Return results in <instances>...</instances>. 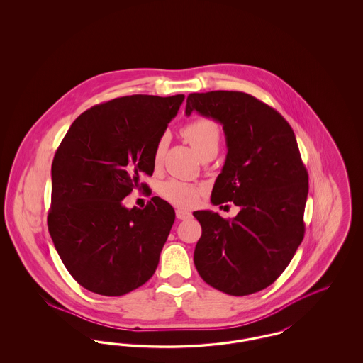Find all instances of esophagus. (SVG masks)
I'll return each instance as SVG.
<instances>
[{"label":"esophagus","instance_id":"34e87169","mask_svg":"<svg viewBox=\"0 0 363 363\" xmlns=\"http://www.w3.org/2000/svg\"><path fill=\"white\" fill-rule=\"evenodd\" d=\"M175 215H177V218H178L179 220H188V219L191 218V213H190L189 211L182 209V208H178V209L175 211Z\"/></svg>","mask_w":363,"mask_h":363}]
</instances>
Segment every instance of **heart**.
<instances>
[{
  "label": "heart",
  "mask_w": 363,
  "mask_h": 363,
  "mask_svg": "<svg viewBox=\"0 0 363 363\" xmlns=\"http://www.w3.org/2000/svg\"><path fill=\"white\" fill-rule=\"evenodd\" d=\"M181 133L200 157L208 152H213V151L218 152L219 150L220 129H219V125L211 118H197L194 121L189 122L182 128ZM166 144H167V138L164 136L157 141L155 155H154L155 163L160 162ZM160 193L167 201L173 203L174 206L191 207L199 201L201 190L188 182L170 179L162 185Z\"/></svg>",
  "instance_id": "b5f03b06"
}]
</instances>
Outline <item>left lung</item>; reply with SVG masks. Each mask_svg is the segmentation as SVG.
<instances>
[{
    "mask_svg": "<svg viewBox=\"0 0 363 363\" xmlns=\"http://www.w3.org/2000/svg\"><path fill=\"white\" fill-rule=\"evenodd\" d=\"M191 111L223 125L227 155L211 201L241 208L233 219L196 211L203 234L194 265L213 289L234 296L271 286L305 235L309 177L290 123L275 108L238 91L190 94Z\"/></svg>",
    "mask_w": 363,
    "mask_h": 363,
    "instance_id": "8db88e82",
    "label": "left lung"
}]
</instances>
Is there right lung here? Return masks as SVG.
<instances>
[{
    "label": "right lung",
    "mask_w": 363,
    "mask_h": 363,
    "mask_svg": "<svg viewBox=\"0 0 363 363\" xmlns=\"http://www.w3.org/2000/svg\"><path fill=\"white\" fill-rule=\"evenodd\" d=\"M184 99L130 95L96 104L54 155L49 233L72 277L92 293L120 296L155 274L173 207L152 197L144 209H128L122 200L141 174L154 173L156 144Z\"/></svg>",
    "instance_id": "obj_1"
}]
</instances>
